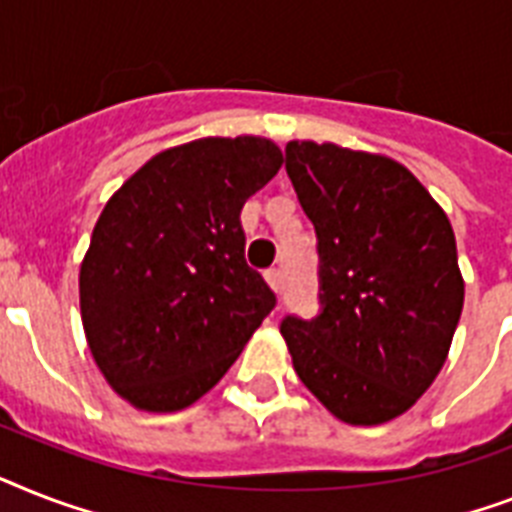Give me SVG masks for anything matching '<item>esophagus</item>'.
<instances>
[{
    "label": "esophagus",
    "instance_id": "obj_1",
    "mask_svg": "<svg viewBox=\"0 0 512 512\" xmlns=\"http://www.w3.org/2000/svg\"><path fill=\"white\" fill-rule=\"evenodd\" d=\"M265 281H268L270 284V289H273V292H281V286H284V273H281V270L278 268H270V270H265Z\"/></svg>",
    "mask_w": 512,
    "mask_h": 512
}]
</instances>
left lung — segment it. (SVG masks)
I'll use <instances>...</instances> for the list:
<instances>
[{"mask_svg":"<svg viewBox=\"0 0 512 512\" xmlns=\"http://www.w3.org/2000/svg\"><path fill=\"white\" fill-rule=\"evenodd\" d=\"M286 173L321 281V313L281 321L294 371L339 421H392L442 371L463 313L450 220L389 157L289 141Z\"/></svg>","mask_w":512,"mask_h":512,"instance_id":"left-lung-1","label":"left lung"}]
</instances>
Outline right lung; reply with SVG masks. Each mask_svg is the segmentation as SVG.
I'll list each match as a JSON object with an SVG mask.
<instances>
[{
  "label": "right lung",
  "instance_id": "1",
  "mask_svg": "<svg viewBox=\"0 0 512 512\" xmlns=\"http://www.w3.org/2000/svg\"><path fill=\"white\" fill-rule=\"evenodd\" d=\"M281 162L268 139H197L112 194L78 286L89 350L123 400L152 413L189 407L276 307L244 260L242 207Z\"/></svg>",
  "mask_w": 512,
  "mask_h": 512
}]
</instances>
